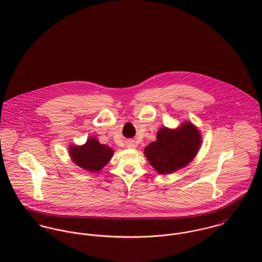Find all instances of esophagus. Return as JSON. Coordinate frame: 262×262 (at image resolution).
Returning <instances> with one entry per match:
<instances>
[{"instance_id":"esophagus-1","label":"esophagus","mask_w":262,"mask_h":262,"mask_svg":"<svg viewBox=\"0 0 262 262\" xmlns=\"http://www.w3.org/2000/svg\"><path fill=\"white\" fill-rule=\"evenodd\" d=\"M127 147H129V148H132V149H135L136 148V144L134 143V141H128L127 142Z\"/></svg>"}]
</instances>
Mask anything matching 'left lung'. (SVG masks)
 Segmentation results:
<instances>
[{
    "mask_svg": "<svg viewBox=\"0 0 262 262\" xmlns=\"http://www.w3.org/2000/svg\"><path fill=\"white\" fill-rule=\"evenodd\" d=\"M202 135L191 122H183L176 129L161 127L156 140L145 147L144 154L160 174H169L186 167L198 154Z\"/></svg>",
    "mask_w": 262,
    "mask_h": 262,
    "instance_id": "obj_1",
    "label": "left lung"
}]
</instances>
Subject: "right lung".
<instances>
[{"label":"right lung","instance_id":"obj_1","mask_svg":"<svg viewBox=\"0 0 262 262\" xmlns=\"http://www.w3.org/2000/svg\"><path fill=\"white\" fill-rule=\"evenodd\" d=\"M69 153L77 166L90 172H98L111 160L114 150L91 137L82 145H70Z\"/></svg>","mask_w":262,"mask_h":262}]
</instances>
